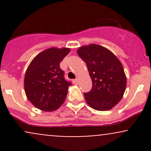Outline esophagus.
<instances>
[{
    "label": "esophagus",
    "instance_id": "1",
    "mask_svg": "<svg viewBox=\"0 0 151 151\" xmlns=\"http://www.w3.org/2000/svg\"><path fill=\"white\" fill-rule=\"evenodd\" d=\"M72 82H73L74 84H76V85H77V84H78V79H73V80H72Z\"/></svg>",
    "mask_w": 151,
    "mask_h": 151
}]
</instances>
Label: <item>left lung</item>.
Masks as SVG:
<instances>
[{"instance_id": "1", "label": "left lung", "mask_w": 151, "mask_h": 151, "mask_svg": "<svg viewBox=\"0 0 151 151\" xmlns=\"http://www.w3.org/2000/svg\"><path fill=\"white\" fill-rule=\"evenodd\" d=\"M79 56L86 62L92 88L84 93L86 103L97 111H108L121 101L126 86L124 67L117 57L96 44L81 46Z\"/></svg>"}]
</instances>
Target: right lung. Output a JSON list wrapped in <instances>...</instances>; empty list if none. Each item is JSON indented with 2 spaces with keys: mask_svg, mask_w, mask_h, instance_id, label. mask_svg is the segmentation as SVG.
Instances as JSON below:
<instances>
[{
  "mask_svg": "<svg viewBox=\"0 0 151 151\" xmlns=\"http://www.w3.org/2000/svg\"><path fill=\"white\" fill-rule=\"evenodd\" d=\"M70 48L51 47L35 56L26 70L24 88L27 99L36 108L53 111L67 97L71 82L66 81L60 63Z\"/></svg>",
  "mask_w": 151,
  "mask_h": 151,
  "instance_id": "1",
  "label": "right lung"
}]
</instances>
